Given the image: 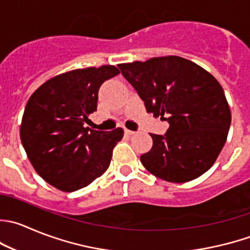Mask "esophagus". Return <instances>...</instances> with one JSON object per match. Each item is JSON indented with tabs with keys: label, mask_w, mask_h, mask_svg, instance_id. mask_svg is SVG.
<instances>
[{
	"label": "esophagus",
	"mask_w": 250,
	"mask_h": 250,
	"mask_svg": "<svg viewBox=\"0 0 250 250\" xmlns=\"http://www.w3.org/2000/svg\"><path fill=\"white\" fill-rule=\"evenodd\" d=\"M125 134H127V135H133V134H135V132H133V130H129V129H125Z\"/></svg>",
	"instance_id": "34e87169"
}]
</instances>
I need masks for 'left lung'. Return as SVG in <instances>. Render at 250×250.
Returning a JSON list of instances; mask_svg holds the SVG:
<instances>
[{"label": "left lung", "mask_w": 250, "mask_h": 250, "mask_svg": "<svg viewBox=\"0 0 250 250\" xmlns=\"http://www.w3.org/2000/svg\"><path fill=\"white\" fill-rule=\"evenodd\" d=\"M118 67L144 101L146 112L169 125L165 135L150 134L152 147L140 156L143 166L173 183L205 173L221 152L231 125V110L216 78L178 56Z\"/></svg>", "instance_id": "8db88e82"}]
</instances>
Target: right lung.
<instances>
[{"instance_id": "right-lung-1", "label": "right lung", "mask_w": 250, "mask_h": 250, "mask_svg": "<svg viewBox=\"0 0 250 250\" xmlns=\"http://www.w3.org/2000/svg\"><path fill=\"white\" fill-rule=\"evenodd\" d=\"M120 74L110 64L73 69L41 84L29 98L21 140L39 176L62 192H74L105 173L123 129L85 127L98 107L101 84Z\"/></svg>"}]
</instances>
